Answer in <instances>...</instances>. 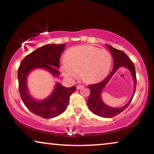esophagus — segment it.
<instances>
[{
  "label": "esophagus",
  "mask_w": 154,
  "mask_h": 154,
  "mask_svg": "<svg viewBox=\"0 0 154 154\" xmlns=\"http://www.w3.org/2000/svg\"><path fill=\"white\" fill-rule=\"evenodd\" d=\"M83 87H84V86H82V85H77V89H81V88H82Z\"/></svg>",
  "instance_id": "1"
}]
</instances>
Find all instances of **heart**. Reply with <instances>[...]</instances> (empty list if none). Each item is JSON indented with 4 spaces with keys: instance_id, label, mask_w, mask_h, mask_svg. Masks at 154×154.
<instances>
[{
    "instance_id": "1",
    "label": "heart",
    "mask_w": 154,
    "mask_h": 154,
    "mask_svg": "<svg viewBox=\"0 0 154 154\" xmlns=\"http://www.w3.org/2000/svg\"><path fill=\"white\" fill-rule=\"evenodd\" d=\"M111 63V55L108 51L93 46H81L67 51L61 69L68 78H75L81 72L86 82L96 83L107 76Z\"/></svg>"
}]
</instances>
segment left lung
<instances>
[{
  "label": "left lung",
  "instance_id": "1",
  "mask_svg": "<svg viewBox=\"0 0 154 154\" xmlns=\"http://www.w3.org/2000/svg\"><path fill=\"white\" fill-rule=\"evenodd\" d=\"M111 52L112 57H113V69L111 72L103 81L94 84V85H88V87L90 89V95L88 98L87 106L92 112L97 115L98 116L103 117V118H112L117 115L120 114L128 107L130 103L132 101L133 96L135 93V89L137 85V77L136 72H135V67L132 61L129 58V57L122 51L118 50L113 48V47L107 45ZM120 66H125L131 70L135 81V91L133 97L128 104L122 108L113 109L106 106L101 101L100 95L102 90L105 85L108 82L112 76L114 74L115 71Z\"/></svg>",
  "mask_w": 154,
  "mask_h": 154
}]
</instances>
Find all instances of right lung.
<instances>
[{
    "mask_svg": "<svg viewBox=\"0 0 154 154\" xmlns=\"http://www.w3.org/2000/svg\"><path fill=\"white\" fill-rule=\"evenodd\" d=\"M65 44H47L27 55L22 60L17 72L19 91L26 107L36 116L43 118H52L63 113L68 105L69 96L75 91L76 87L66 88L58 83L52 94L43 101H36L28 94L26 77L28 73L36 68H44L54 76L60 74L59 67L61 53Z\"/></svg>",
    "mask_w": 154,
    "mask_h": 154,
    "instance_id": "right-lung-1",
    "label": "right lung"
}]
</instances>
